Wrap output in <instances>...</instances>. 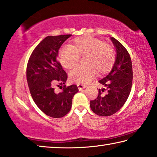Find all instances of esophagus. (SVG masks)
<instances>
[{"mask_svg": "<svg viewBox=\"0 0 157 157\" xmlns=\"http://www.w3.org/2000/svg\"><path fill=\"white\" fill-rule=\"evenodd\" d=\"M77 85H78L79 91H80V90H82L83 89H85V87H87V86L85 85H82V84H77Z\"/></svg>", "mask_w": 157, "mask_h": 157, "instance_id": "esophagus-1", "label": "esophagus"}]
</instances>
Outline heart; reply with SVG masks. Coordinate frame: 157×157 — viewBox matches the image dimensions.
Here are the masks:
<instances>
[{
    "mask_svg": "<svg viewBox=\"0 0 157 157\" xmlns=\"http://www.w3.org/2000/svg\"><path fill=\"white\" fill-rule=\"evenodd\" d=\"M80 56H86L84 60L86 65L75 68L69 75L70 80L78 84L90 82L97 71L100 74L107 73L115 62L112 46L92 36L77 37L71 45L63 46L58 52L59 63L67 70L75 67Z\"/></svg>",
    "mask_w": 157,
    "mask_h": 157,
    "instance_id": "obj_1",
    "label": "heart"
}]
</instances>
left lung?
Returning a JSON list of instances; mask_svg holds the SVG:
<instances>
[{
	"label": "left lung",
	"mask_w": 157,
	"mask_h": 157,
	"mask_svg": "<svg viewBox=\"0 0 157 157\" xmlns=\"http://www.w3.org/2000/svg\"><path fill=\"white\" fill-rule=\"evenodd\" d=\"M110 39L116 49L115 62L109 75L99 81L105 87L99 89L98 98L90 101L92 112L101 117L112 115L122 107L131 92L133 78L129 52L117 40Z\"/></svg>",
	"instance_id": "1"
}]
</instances>
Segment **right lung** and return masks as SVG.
I'll use <instances>...</instances> for the list:
<instances>
[{"label":"right lung","instance_id":"right-lung-1","mask_svg":"<svg viewBox=\"0 0 157 157\" xmlns=\"http://www.w3.org/2000/svg\"><path fill=\"white\" fill-rule=\"evenodd\" d=\"M70 36L46 37L33 51L27 65L26 77L33 100L42 112L53 118L63 117L70 112L72 98L79 91L75 85H65L67 75L57 59L59 48ZM60 85L63 91L56 94L54 86Z\"/></svg>","mask_w":157,"mask_h":157}]
</instances>
